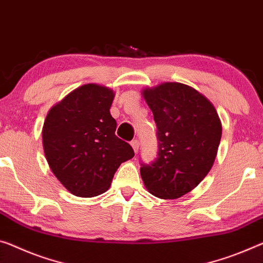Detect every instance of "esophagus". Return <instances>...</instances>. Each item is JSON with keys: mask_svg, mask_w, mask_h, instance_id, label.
<instances>
[{"mask_svg": "<svg viewBox=\"0 0 263 263\" xmlns=\"http://www.w3.org/2000/svg\"><path fill=\"white\" fill-rule=\"evenodd\" d=\"M130 144H132V147H133V149H134L135 153L139 152V148H140V142H139V141L133 140L132 142H130Z\"/></svg>", "mask_w": 263, "mask_h": 263, "instance_id": "esophagus-1", "label": "esophagus"}]
</instances>
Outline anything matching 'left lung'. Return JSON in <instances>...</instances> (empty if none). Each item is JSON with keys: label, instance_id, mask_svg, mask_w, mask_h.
<instances>
[{"label": "left lung", "instance_id": "obj_1", "mask_svg": "<svg viewBox=\"0 0 263 263\" xmlns=\"http://www.w3.org/2000/svg\"><path fill=\"white\" fill-rule=\"evenodd\" d=\"M142 96L154 115L159 153L140 169L144 187L156 197L179 199L211 171L221 141L215 107L200 91L179 82L145 88Z\"/></svg>", "mask_w": 263, "mask_h": 263}]
</instances>
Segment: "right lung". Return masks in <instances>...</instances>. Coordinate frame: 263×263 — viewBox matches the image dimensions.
Returning <instances> with one entry per match:
<instances>
[{
  "label": "right lung",
  "mask_w": 263,
  "mask_h": 263,
  "mask_svg": "<svg viewBox=\"0 0 263 263\" xmlns=\"http://www.w3.org/2000/svg\"><path fill=\"white\" fill-rule=\"evenodd\" d=\"M115 92L83 84L48 111L42 128L47 162L72 195L92 197L107 192L120 164L134 156L132 145L115 135L109 109Z\"/></svg>",
  "instance_id": "1"
}]
</instances>
